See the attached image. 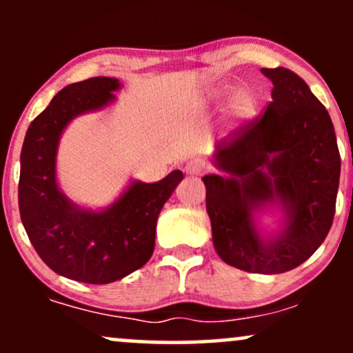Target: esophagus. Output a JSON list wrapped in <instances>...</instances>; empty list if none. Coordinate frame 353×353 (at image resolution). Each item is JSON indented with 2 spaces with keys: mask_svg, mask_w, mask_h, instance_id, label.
<instances>
[{
  "mask_svg": "<svg viewBox=\"0 0 353 353\" xmlns=\"http://www.w3.org/2000/svg\"><path fill=\"white\" fill-rule=\"evenodd\" d=\"M205 169V163L199 157H194V159L188 161V164H185L184 171L185 174H189V176H201L202 172H204Z\"/></svg>",
  "mask_w": 353,
  "mask_h": 353,
  "instance_id": "obj_1",
  "label": "esophagus"
}]
</instances>
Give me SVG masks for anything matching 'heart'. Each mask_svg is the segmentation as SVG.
<instances>
[{
    "label": "heart",
    "instance_id": "heart-1",
    "mask_svg": "<svg viewBox=\"0 0 353 353\" xmlns=\"http://www.w3.org/2000/svg\"><path fill=\"white\" fill-rule=\"evenodd\" d=\"M229 109H230V114L241 121H245L249 119V117H252L255 111V99L252 92H249L247 89H239L236 94L232 96V99H230Z\"/></svg>",
    "mask_w": 353,
    "mask_h": 353
}]
</instances>
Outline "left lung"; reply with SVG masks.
I'll return each mask as SVG.
<instances>
[{"instance_id": "obj_1", "label": "left lung", "mask_w": 353, "mask_h": 353, "mask_svg": "<svg viewBox=\"0 0 353 353\" xmlns=\"http://www.w3.org/2000/svg\"><path fill=\"white\" fill-rule=\"evenodd\" d=\"M272 101L230 143L217 145L224 174L202 177L216 252L254 274H282L305 262L332 228L340 177L334 124L301 76L287 68L261 70ZM281 209L283 228L260 232L254 214Z\"/></svg>"}]
</instances>
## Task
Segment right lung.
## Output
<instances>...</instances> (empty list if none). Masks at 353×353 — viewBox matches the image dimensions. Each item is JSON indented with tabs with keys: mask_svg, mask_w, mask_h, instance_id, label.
<instances>
[{
	"mask_svg": "<svg viewBox=\"0 0 353 353\" xmlns=\"http://www.w3.org/2000/svg\"><path fill=\"white\" fill-rule=\"evenodd\" d=\"M119 79L98 76L61 89L30 124L21 149L18 201L28 237L43 262L63 277L109 283L141 269L151 259L161 209L184 179L172 171L163 181H132L106 209L79 208L56 179V154L74 117L116 101Z\"/></svg>",
	"mask_w": 353,
	"mask_h": 353,
	"instance_id": "right-lung-1",
	"label": "right lung"
}]
</instances>
